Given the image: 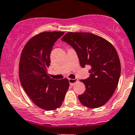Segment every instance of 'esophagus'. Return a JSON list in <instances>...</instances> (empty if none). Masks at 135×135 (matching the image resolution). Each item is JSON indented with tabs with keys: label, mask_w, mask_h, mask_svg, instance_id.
I'll list each match as a JSON object with an SVG mask.
<instances>
[{
	"label": "esophagus",
	"mask_w": 135,
	"mask_h": 135,
	"mask_svg": "<svg viewBox=\"0 0 135 135\" xmlns=\"http://www.w3.org/2000/svg\"><path fill=\"white\" fill-rule=\"evenodd\" d=\"M77 81H78V80L76 78H75V79H69V84H70L71 85H73Z\"/></svg>",
	"instance_id": "obj_1"
}]
</instances>
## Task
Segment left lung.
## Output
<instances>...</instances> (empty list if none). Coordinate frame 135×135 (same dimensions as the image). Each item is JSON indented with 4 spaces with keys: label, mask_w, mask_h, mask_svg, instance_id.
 <instances>
[{
    "label": "left lung",
    "mask_w": 135,
    "mask_h": 135,
    "mask_svg": "<svg viewBox=\"0 0 135 135\" xmlns=\"http://www.w3.org/2000/svg\"><path fill=\"white\" fill-rule=\"evenodd\" d=\"M76 52L82 68L90 66V76L81 81L86 90L78 96L89 108H98L108 102L116 89L121 75V64L113 45L90 33L69 32L61 40Z\"/></svg>",
    "instance_id": "obj_1"
}]
</instances>
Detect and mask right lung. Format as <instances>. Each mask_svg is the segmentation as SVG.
<instances>
[{
    "instance_id": "add662e5",
    "label": "right lung",
    "mask_w": 135,
    "mask_h": 135,
    "mask_svg": "<svg viewBox=\"0 0 135 135\" xmlns=\"http://www.w3.org/2000/svg\"><path fill=\"white\" fill-rule=\"evenodd\" d=\"M64 32L40 33L26 43L21 55L19 76L21 84L36 105L46 110L61 107L69 86L68 79L49 77L47 68L54 43Z\"/></svg>"
}]
</instances>
